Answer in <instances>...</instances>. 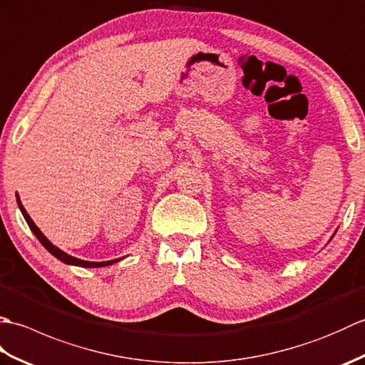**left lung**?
<instances>
[{"label":"left lung","instance_id":"8db88e82","mask_svg":"<svg viewBox=\"0 0 365 365\" xmlns=\"http://www.w3.org/2000/svg\"><path fill=\"white\" fill-rule=\"evenodd\" d=\"M334 235H336V232H334ZM334 235H332V237H334ZM332 237H331V238H332Z\"/></svg>","mask_w":365,"mask_h":365}]
</instances>
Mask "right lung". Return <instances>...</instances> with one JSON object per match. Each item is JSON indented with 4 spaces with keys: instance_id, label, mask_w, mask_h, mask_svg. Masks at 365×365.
<instances>
[{
    "instance_id": "add662e5",
    "label": "right lung",
    "mask_w": 365,
    "mask_h": 365,
    "mask_svg": "<svg viewBox=\"0 0 365 365\" xmlns=\"http://www.w3.org/2000/svg\"><path fill=\"white\" fill-rule=\"evenodd\" d=\"M17 204H19V207H20V212H21V215H23V218L26 220L29 229L33 230V234L36 235V238L38 240V242H41V243L43 245L45 250L48 251L51 255H54V257H56L58 260L67 263V265H75V267H81V268H100V267L113 265V263L122 260V257H120V259H114V260H108V262H88V260H81V259L72 257V255H68L67 252L61 251L58 246H54V245L50 242V240L46 238V237L42 234L41 229H38V227L36 226V224H34V221L31 220V216H29V215H28V212L25 210V207L21 205V200H20L19 195H17Z\"/></svg>"
}]
</instances>
